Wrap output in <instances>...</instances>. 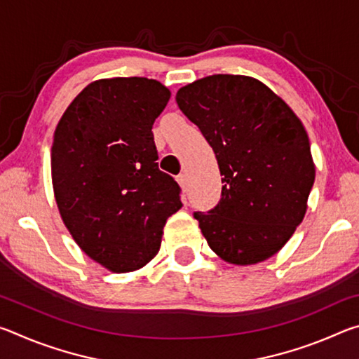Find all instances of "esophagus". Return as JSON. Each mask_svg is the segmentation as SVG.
Segmentation results:
<instances>
[{
  "mask_svg": "<svg viewBox=\"0 0 359 359\" xmlns=\"http://www.w3.org/2000/svg\"><path fill=\"white\" fill-rule=\"evenodd\" d=\"M177 182H179V185L182 187V190H185V188H187V177H185V174H179V175H177Z\"/></svg>",
  "mask_w": 359,
  "mask_h": 359,
  "instance_id": "1",
  "label": "esophagus"
}]
</instances>
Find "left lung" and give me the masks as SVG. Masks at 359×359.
<instances>
[{"mask_svg":"<svg viewBox=\"0 0 359 359\" xmlns=\"http://www.w3.org/2000/svg\"><path fill=\"white\" fill-rule=\"evenodd\" d=\"M175 101L210 144L223 175L220 203L194 212L209 247L238 266L271 258L302 222L315 180L302 121L248 76L199 79Z\"/></svg>","mask_w":359,"mask_h":359,"instance_id":"8db88e82","label":"left lung"}]
</instances>
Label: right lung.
I'll list each match as a JSON object with an SVG mask.
<instances>
[{
    "label": "right lung",
    "mask_w": 359,
    "mask_h": 359,
    "mask_svg": "<svg viewBox=\"0 0 359 359\" xmlns=\"http://www.w3.org/2000/svg\"><path fill=\"white\" fill-rule=\"evenodd\" d=\"M171 92L155 79L114 77L87 85L60 118L52 185L65 226L85 255L112 272L155 258L180 187L158 169L155 120Z\"/></svg>",
    "instance_id": "add662e5"
}]
</instances>
